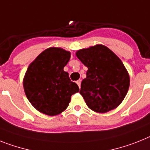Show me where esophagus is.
Returning <instances> with one entry per match:
<instances>
[{"label":"esophagus","mask_w":150,"mask_h":150,"mask_svg":"<svg viewBox=\"0 0 150 150\" xmlns=\"http://www.w3.org/2000/svg\"><path fill=\"white\" fill-rule=\"evenodd\" d=\"M81 80H80V79H79V80H78V81H76V83H77V85H79V88H81Z\"/></svg>","instance_id":"34e87169"}]
</instances>
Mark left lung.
Instances as JSON below:
<instances>
[{
  "instance_id": "obj_1",
  "label": "left lung",
  "mask_w": 150,
  "mask_h": 150,
  "mask_svg": "<svg viewBox=\"0 0 150 150\" xmlns=\"http://www.w3.org/2000/svg\"><path fill=\"white\" fill-rule=\"evenodd\" d=\"M88 67L80 94L91 110L106 113L123 101L129 86V76L121 60L106 46L96 45L76 52Z\"/></svg>"
}]
</instances>
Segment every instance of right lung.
Here are the masks:
<instances>
[{"instance_id": "1", "label": "right lung", "mask_w": 150, "mask_h": 150, "mask_svg": "<svg viewBox=\"0 0 150 150\" xmlns=\"http://www.w3.org/2000/svg\"><path fill=\"white\" fill-rule=\"evenodd\" d=\"M71 53L63 49L51 47L44 50L29 65L23 79L26 98L36 110L55 116L68 108L71 96L79 92L77 84L63 70Z\"/></svg>"}]
</instances>
